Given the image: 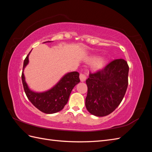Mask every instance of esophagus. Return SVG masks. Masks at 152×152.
<instances>
[{
	"label": "esophagus",
	"instance_id": "1",
	"mask_svg": "<svg viewBox=\"0 0 152 152\" xmlns=\"http://www.w3.org/2000/svg\"><path fill=\"white\" fill-rule=\"evenodd\" d=\"M79 78L81 82H84L86 80V76L85 74H84V73H80Z\"/></svg>",
	"mask_w": 152,
	"mask_h": 152
}]
</instances>
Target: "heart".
<instances>
[{
    "instance_id": "b5f03b06",
    "label": "heart",
    "mask_w": 152,
    "mask_h": 152,
    "mask_svg": "<svg viewBox=\"0 0 152 152\" xmlns=\"http://www.w3.org/2000/svg\"><path fill=\"white\" fill-rule=\"evenodd\" d=\"M94 63L92 65V70L94 72H99L103 69L108 65V59L106 57L99 58L98 56H93L87 58L86 59V62L88 63Z\"/></svg>"
}]
</instances>
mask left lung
Here are the masks:
<instances>
[{"mask_svg":"<svg viewBox=\"0 0 152 152\" xmlns=\"http://www.w3.org/2000/svg\"><path fill=\"white\" fill-rule=\"evenodd\" d=\"M129 66L123 59L110 63L103 70L91 74L86 81V107L97 117L113 112L122 101L128 86Z\"/></svg>","mask_w":152,"mask_h":152,"instance_id":"8db88e82","label":"left lung"}]
</instances>
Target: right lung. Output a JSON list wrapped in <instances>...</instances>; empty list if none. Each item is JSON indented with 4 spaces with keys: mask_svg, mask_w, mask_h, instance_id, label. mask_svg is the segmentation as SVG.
Instances as JSON below:
<instances>
[{
    "mask_svg": "<svg viewBox=\"0 0 152 152\" xmlns=\"http://www.w3.org/2000/svg\"><path fill=\"white\" fill-rule=\"evenodd\" d=\"M45 42H51L47 41ZM27 55L23 63L21 75L23 86L27 98L40 111L45 113L52 114L58 112L67 103L72 89L80 82L79 73L77 72H68L50 89L44 92H35L30 89L24 75V70L29 63V55Z\"/></svg>",
    "mask_w": 152,
    "mask_h": 152,
    "instance_id": "add662e5",
    "label": "right lung"
}]
</instances>
